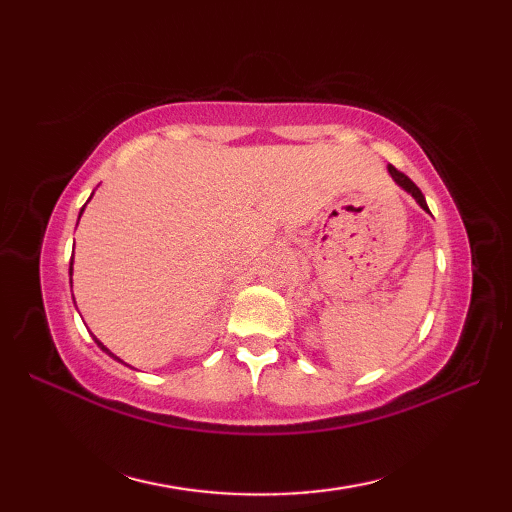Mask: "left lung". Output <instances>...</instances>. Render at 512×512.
I'll use <instances>...</instances> for the list:
<instances>
[{
	"label": "left lung",
	"instance_id": "8db88e82",
	"mask_svg": "<svg viewBox=\"0 0 512 512\" xmlns=\"http://www.w3.org/2000/svg\"><path fill=\"white\" fill-rule=\"evenodd\" d=\"M387 171H389V176L394 178V182L398 184V187H400L402 191H407V193L411 195V198L420 204V209H424V211L429 213L427 200H424V195H422V191L416 187V184H413V182H411V180L405 176V173H400L396 167H391V165H389V167H387Z\"/></svg>",
	"mask_w": 512,
	"mask_h": 512
}]
</instances>
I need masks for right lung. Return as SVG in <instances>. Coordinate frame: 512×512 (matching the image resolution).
Here are the masks:
<instances>
[{"instance_id": "obj_1", "label": "right lung", "mask_w": 512, "mask_h": 512, "mask_svg": "<svg viewBox=\"0 0 512 512\" xmlns=\"http://www.w3.org/2000/svg\"><path fill=\"white\" fill-rule=\"evenodd\" d=\"M90 198H92V195H90ZM83 209H85V206H83ZM83 209H81V213H83ZM81 213H79V217H81ZM72 262H74V257L70 259V284H72ZM94 341H96V345H99V347H101V350H103L105 354H110V356L114 358V361H118V363H123V361H121V358H118L116 354H112L110 350H107V347H105V345H103V343H101L99 339H96V336H94Z\"/></svg>"}]
</instances>
